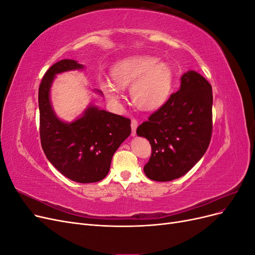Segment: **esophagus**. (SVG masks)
<instances>
[{
  "instance_id": "obj_1",
  "label": "esophagus",
  "mask_w": 255,
  "mask_h": 255,
  "mask_svg": "<svg viewBox=\"0 0 255 255\" xmlns=\"http://www.w3.org/2000/svg\"><path fill=\"white\" fill-rule=\"evenodd\" d=\"M137 127H138V121L133 118L132 121H130V128H132V136H135V135H136Z\"/></svg>"
}]
</instances>
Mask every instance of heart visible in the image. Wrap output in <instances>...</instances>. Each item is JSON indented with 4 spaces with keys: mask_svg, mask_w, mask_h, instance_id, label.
I'll list each match as a JSON object with an SVG mask.
<instances>
[{
    "mask_svg": "<svg viewBox=\"0 0 255 255\" xmlns=\"http://www.w3.org/2000/svg\"><path fill=\"white\" fill-rule=\"evenodd\" d=\"M118 87L130 88L134 104L141 111H155L163 106L170 95L173 74L170 66L151 56H138L120 61L112 70ZM110 81H103L101 88L107 98L120 100L119 89Z\"/></svg>",
    "mask_w": 255,
    "mask_h": 255,
    "instance_id": "heart-1",
    "label": "heart"
}]
</instances>
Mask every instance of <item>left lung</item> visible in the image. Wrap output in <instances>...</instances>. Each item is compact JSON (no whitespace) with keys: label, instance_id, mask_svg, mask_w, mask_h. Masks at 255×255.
Wrapping results in <instances>:
<instances>
[{"label":"left lung","instance_id":"1","mask_svg":"<svg viewBox=\"0 0 255 255\" xmlns=\"http://www.w3.org/2000/svg\"><path fill=\"white\" fill-rule=\"evenodd\" d=\"M212 107L211 84L196 71L184 73L180 89L136 130L152 148L143 167L149 179H179L201 159L211 142Z\"/></svg>","mask_w":255,"mask_h":255}]
</instances>
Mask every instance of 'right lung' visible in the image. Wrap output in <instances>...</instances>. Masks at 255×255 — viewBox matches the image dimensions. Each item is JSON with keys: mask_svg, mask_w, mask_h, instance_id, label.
I'll return each mask as SVG.
<instances>
[{"mask_svg": "<svg viewBox=\"0 0 255 255\" xmlns=\"http://www.w3.org/2000/svg\"><path fill=\"white\" fill-rule=\"evenodd\" d=\"M83 68L73 59H63L43 75L38 92L40 140L45 156L61 174L74 182L95 183L109 173L114 153L130 134V120L94 105L70 123L57 117L50 100L54 78Z\"/></svg>", "mask_w": 255, "mask_h": 255, "instance_id": "right-lung-1", "label": "right lung"}]
</instances>
